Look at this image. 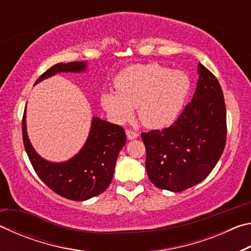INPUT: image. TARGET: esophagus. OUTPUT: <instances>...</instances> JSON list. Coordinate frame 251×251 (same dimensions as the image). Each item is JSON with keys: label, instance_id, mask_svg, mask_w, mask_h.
<instances>
[{"label": "esophagus", "instance_id": "1", "mask_svg": "<svg viewBox=\"0 0 251 251\" xmlns=\"http://www.w3.org/2000/svg\"><path fill=\"white\" fill-rule=\"evenodd\" d=\"M126 136H127V138L129 139V141H131V139L137 138L139 135H138V133H136V131H133V130H130V129H127L126 130Z\"/></svg>", "mask_w": 251, "mask_h": 251}]
</instances>
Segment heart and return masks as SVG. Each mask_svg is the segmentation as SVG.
I'll use <instances>...</instances> for the list:
<instances>
[{"instance_id":"obj_1","label":"heart","mask_w":251,"mask_h":251,"mask_svg":"<svg viewBox=\"0 0 251 251\" xmlns=\"http://www.w3.org/2000/svg\"><path fill=\"white\" fill-rule=\"evenodd\" d=\"M114 86L116 92H104L100 97L110 120L128 121L136 107L142 124L156 129L172 125L179 116L189 95L190 78L182 71L150 63L125 67Z\"/></svg>"}]
</instances>
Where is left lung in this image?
Returning a JSON list of instances; mask_svg holds the SVG:
<instances>
[{
	"mask_svg": "<svg viewBox=\"0 0 251 251\" xmlns=\"http://www.w3.org/2000/svg\"><path fill=\"white\" fill-rule=\"evenodd\" d=\"M193 100L175 124L142 134L146 171L157 188L180 193L199 184L218 163L226 144V105L217 78L198 63Z\"/></svg>",
	"mask_w": 251,
	"mask_h": 251,
	"instance_id": "obj_1",
	"label": "left lung"
}]
</instances>
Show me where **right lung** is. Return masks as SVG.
<instances>
[{
  "instance_id": "1",
  "label": "right lung",
  "mask_w": 251,
  "mask_h": 251,
  "mask_svg": "<svg viewBox=\"0 0 251 251\" xmlns=\"http://www.w3.org/2000/svg\"><path fill=\"white\" fill-rule=\"evenodd\" d=\"M87 62L58 63L42 74L35 84L58 73H83ZM23 143L34 171L44 184L59 196L84 201L107 189L113 179L118 154L126 144V134L120 125L94 116L84 146L77 154L62 163L44 159L29 142L26 130V106L23 122Z\"/></svg>"
}]
</instances>
